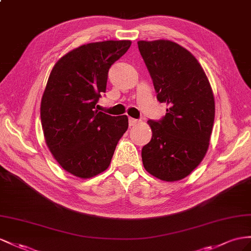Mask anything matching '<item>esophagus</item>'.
I'll return each mask as SVG.
<instances>
[{"instance_id":"1","label":"esophagus","mask_w":251,"mask_h":251,"mask_svg":"<svg viewBox=\"0 0 251 251\" xmlns=\"http://www.w3.org/2000/svg\"><path fill=\"white\" fill-rule=\"evenodd\" d=\"M129 125L130 126H134V125H137V124H139L140 123V120H137V119H132V118H129Z\"/></svg>"}]
</instances>
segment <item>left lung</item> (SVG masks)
<instances>
[{"instance_id": "8db88e82", "label": "left lung", "mask_w": 251, "mask_h": 251, "mask_svg": "<svg viewBox=\"0 0 251 251\" xmlns=\"http://www.w3.org/2000/svg\"><path fill=\"white\" fill-rule=\"evenodd\" d=\"M157 100L168 105L160 121L147 123L151 140L142 149L145 170L161 180L190 175L208 151L214 123L212 88L201 63L188 50L170 40L138 41Z\"/></svg>"}]
</instances>
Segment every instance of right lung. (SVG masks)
Returning <instances> with one entry per match:
<instances>
[{"instance_id":"1","label":"right lung","mask_w":251,"mask_h":251,"mask_svg":"<svg viewBox=\"0 0 251 251\" xmlns=\"http://www.w3.org/2000/svg\"><path fill=\"white\" fill-rule=\"evenodd\" d=\"M129 40L80 46L56 62L44 90L40 115L46 143L61 168L79 178L108 169L127 115L96 110L108 71L130 48Z\"/></svg>"}]
</instances>
